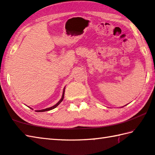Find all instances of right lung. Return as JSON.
Returning <instances> with one entry per match:
<instances>
[{
  "label": "right lung",
  "mask_w": 155,
  "mask_h": 155,
  "mask_svg": "<svg viewBox=\"0 0 155 155\" xmlns=\"http://www.w3.org/2000/svg\"><path fill=\"white\" fill-rule=\"evenodd\" d=\"M64 93H65V90H64V92H63V95H62V97L61 98L60 101L57 103L56 104H54V106H52L51 107H49V108H47V109H41V110H38V111H37V112H44V111H50V110H52L55 108V107H57V106L59 105V104L61 103L63 100H64Z\"/></svg>",
  "instance_id": "obj_1"
}]
</instances>
